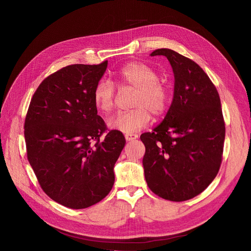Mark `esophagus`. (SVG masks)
Masks as SVG:
<instances>
[{"mask_svg":"<svg viewBox=\"0 0 251 251\" xmlns=\"http://www.w3.org/2000/svg\"><path fill=\"white\" fill-rule=\"evenodd\" d=\"M125 137H126V141H132V140L137 139L138 138V135L137 134H133V133L132 134H126Z\"/></svg>","mask_w":251,"mask_h":251,"instance_id":"34e87169","label":"esophagus"}]
</instances>
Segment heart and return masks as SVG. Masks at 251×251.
Segmentation results:
<instances>
[{"instance_id":"1","label":"heart","mask_w":251,"mask_h":251,"mask_svg":"<svg viewBox=\"0 0 251 251\" xmlns=\"http://www.w3.org/2000/svg\"><path fill=\"white\" fill-rule=\"evenodd\" d=\"M115 82L120 91L134 90L131 107L134 109L117 114L109 120L113 130L132 134L146 127L154 116H162L170 103V88L159 79L158 72L151 66L133 62L121 67L115 73ZM117 91L107 79L98 81L93 90V101L102 113H110L116 103Z\"/></svg>"}]
</instances>
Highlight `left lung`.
Wrapping results in <instances>:
<instances>
[{
  "label": "left lung",
  "mask_w": 251,
  "mask_h": 251,
  "mask_svg": "<svg viewBox=\"0 0 251 251\" xmlns=\"http://www.w3.org/2000/svg\"><path fill=\"white\" fill-rule=\"evenodd\" d=\"M169 59L175 75L174 98L162 123L143 133L144 177L161 198L186 201L201 194L217 176L223 158L225 123L214 83L191 58L171 49L151 56Z\"/></svg>",
  "instance_id": "8db88e82"
}]
</instances>
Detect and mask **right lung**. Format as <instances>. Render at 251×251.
Masks as SVG:
<instances>
[{"label":"right lung","mask_w":251,"mask_h":251,"mask_svg":"<svg viewBox=\"0 0 251 251\" xmlns=\"http://www.w3.org/2000/svg\"><path fill=\"white\" fill-rule=\"evenodd\" d=\"M107 66L108 60L76 64L52 73L36 89L26 114L28 161L43 191L69 208H87L110 193L126 144L123 133L108 130L93 101Z\"/></svg>","instance_id":"1"}]
</instances>
